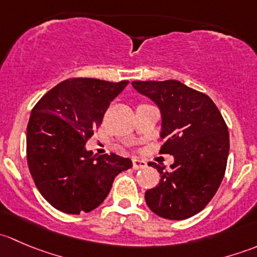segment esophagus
<instances>
[{
  "mask_svg": "<svg viewBox=\"0 0 257 257\" xmlns=\"http://www.w3.org/2000/svg\"><path fill=\"white\" fill-rule=\"evenodd\" d=\"M147 167V162L141 159H134L133 160V168L134 169H143V168Z\"/></svg>",
  "mask_w": 257,
  "mask_h": 257,
  "instance_id": "esophagus-1",
  "label": "esophagus"
}]
</instances>
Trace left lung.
<instances>
[{
    "instance_id": "obj_1",
    "label": "left lung",
    "mask_w": 257,
    "mask_h": 257,
    "mask_svg": "<svg viewBox=\"0 0 257 257\" xmlns=\"http://www.w3.org/2000/svg\"><path fill=\"white\" fill-rule=\"evenodd\" d=\"M132 85L160 109L165 142L159 153L174 157L170 170L148 164L160 173V181L145 191L147 205L164 219H189L208 205L224 178L230 148L226 123L209 95L179 80H134Z\"/></svg>"
}]
</instances>
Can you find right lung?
I'll return each instance as SVG.
<instances>
[{
  "label": "right lung",
  "mask_w": 257,
  "mask_h": 257,
  "mask_svg": "<svg viewBox=\"0 0 257 257\" xmlns=\"http://www.w3.org/2000/svg\"><path fill=\"white\" fill-rule=\"evenodd\" d=\"M128 80L66 79L46 93L31 112L27 163L36 186L53 208L89 212L109 194L114 178L132 168L116 154L95 157L85 149L110 102Z\"/></svg>",
  "instance_id": "1"
}]
</instances>
